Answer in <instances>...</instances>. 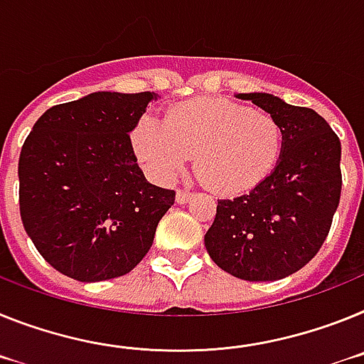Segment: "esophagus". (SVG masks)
<instances>
[{"instance_id": "esophagus-1", "label": "esophagus", "mask_w": 364, "mask_h": 364, "mask_svg": "<svg viewBox=\"0 0 364 364\" xmlns=\"http://www.w3.org/2000/svg\"><path fill=\"white\" fill-rule=\"evenodd\" d=\"M191 198H192V194L186 191H178V194H176V200H178V203H186V201L191 200Z\"/></svg>"}]
</instances>
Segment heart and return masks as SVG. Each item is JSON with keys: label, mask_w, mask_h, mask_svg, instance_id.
<instances>
[{"label": "heart", "mask_w": 364, "mask_h": 364, "mask_svg": "<svg viewBox=\"0 0 364 364\" xmlns=\"http://www.w3.org/2000/svg\"><path fill=\"white\" fill-rule=\"evenodd\" d=\"M132 139L139 159L157 181H172L194 156L203 185L232 196L251 191L273 172L286 135L271 113L203 97L170 107L163 122L143 117Z\"/></svg>", "instance_id": "b5f03b06"}]
</instances>
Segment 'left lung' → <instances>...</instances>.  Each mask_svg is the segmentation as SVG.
I'll use <instances>...</instances> for the list:
<instances>
[{
  "instance_id": "8db88e82",
  "label": "left lung",
  "mask_w": 364,
  "mask_h": 364,
  "mask_svg": "<svg viewBox=\"0 0 364 364\" xmlns=\"http://www.w3.org/2000/svg\"><path fill=\"white\" fill-rule=\"evenodd\" d=\"M282 124L284 151L251 192L218 200L205 247L218 267L249 282L280 280L322 247L341 200V141L317 112L269 93H240Z\"/></svg>"
}]
</instances>
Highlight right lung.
Masks as SVG:
<instances>
[{
	"mask_svg": "<svg viewBox=\"0 0 364 364\" xmlns=\"http://www.w3.org/2000/svg\"><path fill=\"white\" fill-rule=\"evenodd\" d=\"M156 93L97 91L49 107L21 146L20 214L56 271L100 282L134 269L150 251L176 192L139 168L129 132Z\"/></svg>",
	"mask_w": 364,
	"mask_h": 364,
	"instance_id": "add662e5",
	"label": "right lung"
}]
</instances>
